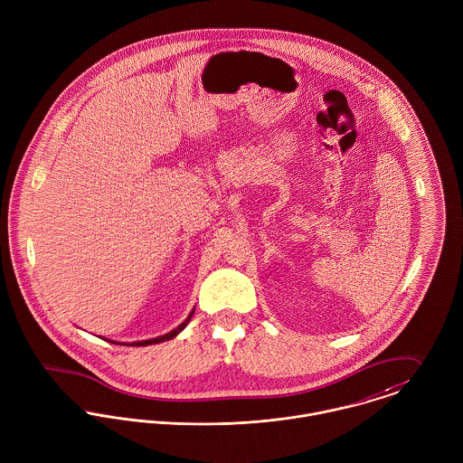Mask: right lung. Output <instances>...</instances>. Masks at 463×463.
Listing matches in <instances>:
<instances>
[{
	"label": "right lung",
	"mask_w": 463,
	"mask_h": 463,
	"mask_svg": "<svg viewBox=\"0 0 463 463\" xmlns=\"http://www.w3.org/2000/svg\"><path fill=\"white\" fill-rule=\"evenodd\" d=\"M194 312H195V308L188 314V317L177 326V328H174L172 332H168V334H165V335H159V337H155V339H147V341H137V343H131V346H149V345H157V343H163V341H170V339H174L179 332H183L184 328H186V325L190 323V319H192V316H194ZM108 341V339H106ZM109 343H113V345H126V343H117V341H109Z\"/></svg>",
	"instance_id": "add662e5"
}]
</instances>
